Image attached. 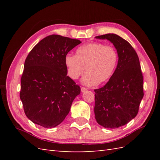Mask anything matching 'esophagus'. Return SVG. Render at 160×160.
<instances>
[{
  "instance_id": "obj_1",
  "label": "esophagus",
  "mask_w": 160,
  "mask_h": 160,
  "mask_svg": "<svg viewBox=\"0 0 160 160\" xmlns=\"http://www.w3.org/2000/svg\"><path fill=\"white\" fill-rule=\"evenodd\" d=\"M87 88H85V87H81V91H82V92H84V91H87Z\"/></svg>"
}]
</instances>
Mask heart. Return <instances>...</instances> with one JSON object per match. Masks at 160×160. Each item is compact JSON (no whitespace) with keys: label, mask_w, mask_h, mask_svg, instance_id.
<instances>
[{"label":"heart","mask_w":160,"mask_h":160,"mask_svg":"<svg viewBox=\"0 0 160 160\" xmlns=\"http://www.w3.org/2000/svg\"><path fill=\"white\" fill-rule=\"evenodd\" d=\"M118 54L115 47L102 42H91L78 47L76 56L67 54L64 63L69 76L79 78L85 71L82 82L87 86L104 83L110 79L116 69Z\"/></svg>","instance_id":"heart-1"}]
</instances>
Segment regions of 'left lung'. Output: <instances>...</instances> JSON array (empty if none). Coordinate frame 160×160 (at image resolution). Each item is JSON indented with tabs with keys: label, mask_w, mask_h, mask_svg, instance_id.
I'll list each match as a JSON object with an SVG mask.
<instances>
[{
	"label": "left lung",
	"mask_w": 160,
	"mask_h": 160,
	"mask_svg": "<svg viewBox=\"0 0 160 160\" xmlns=\"http://www.w3.org/2000/svg\"><path fill=\"white\" fill-rule=\"evenodd\" d=\"M96 38L113 43L119 59L108 82L94 90L95 118L104 128H117L128 123L138 113L144 97L143 75L138 54L128 41L115 33Z\"/></svg>",
	"instance_id": "left-lung-1"
}]
</instances>
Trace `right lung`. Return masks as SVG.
Here are the masks:
<instances>
[{"instance_id": "add662e5", "label": "right lung", "mask_w": 160, "mask_h": 160, "mask_svg": "<svg viewBox=\"0 0 160 160\" xmlns=\"http://www.w3.org/2000/svg\"><path fill=\"white\" fill-rule=\"evenodd\" d=\"M80 40L60 35L45 37L26 58L20 98L26 116L45 128L60 124L80 87L67 76L64 58Z\"/></svg>"}]
</instances>
